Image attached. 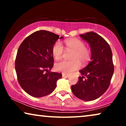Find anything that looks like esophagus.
Listing matches in <instances>:
<instances>
[{"instance_id":"1","label":"esophagus","mask_w":126,"mask_h":126,"mask_svg":"<svg viewBox=\"0 0 126 126\" xmlns=\"http://www.w3.org/2000/svg\"><path fill=\"white\" fill-rule=\"evenodd\" d=\"M62 76H63V78H67V77H69V75H66V74L63 73V75H62Z\"/></svg>"}]
</instances>
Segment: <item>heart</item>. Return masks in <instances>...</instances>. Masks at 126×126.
<instances>
[{"instance_id":"b5f03b06","label":"heart","mask_w":126,"mask_h":126,"mask_svg":"<svg viewBox=\"0 0 126 126\" xmlns=\"http://www.w3.org/2000/svg\"><path fill=\"white\" fill-rule=\"evenodd\" d=\"M66 49L73 51L70 59L72 61H63L55 65V69L63 74H69L78 69L80 63L82 64L87 63L91 58V51L86 48L85 44L80 39H70L65 41ZM64 48L60 41H57L52 47V54L55 59L62 58Z\"/></svg>"}]
</instances>
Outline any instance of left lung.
I'll use <instances>...</instances> for the list:
<instances>
[{
	"label": "left lung",
	"instance_id": "left-lung-1",
	"mask_svg": "<svg viewBox=\"0 0 126 126\" xmlns=\"http://www.w3.org/2000/svg\"><path fill=\"white\" fill-rule=\"evenodd\" d=\"M80 37L89 44L91 61L80 70L82 77L71 86L73 94L84 101L94 100L103 94L109 87L114 66L111 47L102 37L91 32Z\"/></svg>",
	"mask_w": 126,
	"mask_h": 126
}]
</instances>
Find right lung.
<instances>
[{
	"label": "right lung",
	"mask_w": 126,
	"mask_h": 126,
	"mask_svg": "<svg viewBox=\"0 0 126 126\" xmlns=\"http://www.w3.org/2000/svg\"><path fill=\"white\" fill-rule=\"evenodd\" d=\"M59 37L48 31H37L26 38L19 47L15 63L17 78L30 96L41 97L51 94L62 77L61 73L50 72L54 65L52 47Z\"/></svg>",
	"instance_id": "1"
}]
</instances>
